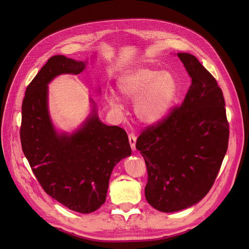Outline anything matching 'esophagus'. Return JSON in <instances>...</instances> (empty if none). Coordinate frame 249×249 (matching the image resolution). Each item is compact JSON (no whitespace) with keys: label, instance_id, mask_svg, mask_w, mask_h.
<instances>
[{"label":"esophagus","instance_id":"esophagus-1","mask_svg":"<svg viewBox=\"0 0 249 249\" xmlns=\"http://www.w3.org/2000/svg\"><path fill=\"white\" fill-rule=\"evenodd\" d=\"M129 141H130L131 148L135 150V148H136V136H135L133 133L129 134Z\"/></svg>","mask_w":249,"mask_h":249}]
</instances>
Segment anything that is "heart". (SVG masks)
Instances as JSON below:
<instances>
[{
    "mask_svg": "<svg viewBox=\"0 0 249 249\" xmlns=\"http://www.w3.org/2000/svg\"><path fill=\"white\" fill-rule=\"evenodd\" d=\"M117 87L124 97L135 100V115L140 123L153 125L166 117L178 94V83L167 71L138 67L129 71L117 80ZM112 108L122 109L118 97L107 94Z\"/></svg>",
    "mask_w": 249,
    "mask_h": 249,
    "instance_id": "1",
    "label": "heart"
}]
</instances>
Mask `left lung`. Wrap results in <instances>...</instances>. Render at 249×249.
<instances>
[{"instance_id":"obj_1","label":"left lung","mask_w":249,"mask_h":249,"mask_svg":"<svg viewBox=\"0 0 249 249\" xmlns=\"http://www.w3.org/2000/svg\"><path fill=\"white\" fill-rule=\"evenodd\" d=\"M191 78L180 107L136 142L147 168L145 198L160 212L192 207L212 188L229 145L222 90L197 58L178 53Z\"/></svg>"}]
</instances>
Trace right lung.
<instances>
[{
  "instance_id": "1",
  "label": "right lung",
  "mask_w": 249,
  "mask_h": 249,
  "mask_svg": "<svg viewBox=\"0 0 249 249\" xmlns=\"http://www.w3.org/2000/svg\"><path fill=\"white\" fill-rule=\"evenodd\" d=\"M86 63L51 57L26 89L20 125L22 152L44 192L84 214L105 203L113 168L132 152L125 131L103 124L92 100L91 113L73 133H58L53 124L48 84L59 74H79Z\"/></svg>"
}]
</instances>
